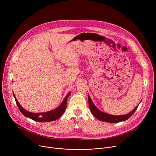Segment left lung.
<instances>
[{
    "label": "left lung",
    "mask_w": 156,
    "mask_h": 156,
    "mask_svg": "<svg viewBox=\"0 0 156 156\" xmlns=\"http://www.w3.org/2000/svg\"><path fill=\"white\" fill-rule=\"evenodd\" d=\"M88 102H89V107H90V111L93 114V115L99 120L105 122H108V123H119L120 122L126 120L135 113V112L136 110L138 107V105L131 111V112H130L127 114L122 115H110V114L105 113L102 112V111L100 110L99 108H98L96 107V105L94 104L90 96L89 95H88Z\"/></svg>",
    "instance_id": "1"
}]
</instances>
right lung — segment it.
Segmentation results:
<instances>
[{
	"label": "right lung",
	"instance_id": "1",
	"mask_svg": "<svg viewBox=\"0 0 156 156\" xmlns=\"http://www.w3.org/2000/svg\"><path fill=\"white\" fill-rule=\"evenodd\" d=\"M71 92L69 93L66 96L65 99H63V102L61 103V104L57 107L56 108L48 111V112H41V113H32L29 112V111L25 110L23 108V107H21L19 102H18L14 93L13 92V96L15 98L16 105L20 110V112L22 114H23L25 117H28L36 122H52L54 120H55L58 119L60 116L62 115V114L65 112V111L66 108V101L68 99V98L69 97V95L70 94Z\"/></svg>",
	"mask_w": 156,
	"mask_h": 156
}]
</instances>
